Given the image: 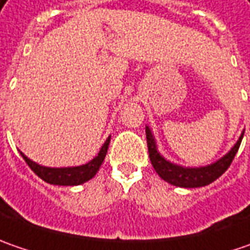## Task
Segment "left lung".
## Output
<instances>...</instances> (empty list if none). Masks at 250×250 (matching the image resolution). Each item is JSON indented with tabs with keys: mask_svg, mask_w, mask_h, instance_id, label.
<instances>
[{
	"mask_svg": "<svg viewBox=\"0 0 250 250\" xmlns=\"http://www.w3.org/2000/svg\"><path fill=\"white\" fill-rule=\"evenodd\" d=\"M242 138H244V132L239 136L238 142L234 145V147L229 150L224 157L217 160L216 163L206 166V167L189 168L178 166V164H174V163L164 159L157 150L156 140H154V136L151 135V130H150L149 126H146V139H147L151 166L161 177V179H164L166 182L171 184V185H175V187L179 188L206 187L208 184L214 182L218 177H221L228 169V167L231 166L236 151L241 146Z\"/></svg>",
	"mask_w": 250,
	"mask_h": 250,
	"instance_id": "left-lung-1",
	"label": "left lung"
}]
</instances>
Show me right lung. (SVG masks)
Segmentation results:
<instances>
[{
    "instance_id": "add662e5",
    "label": "right lung",
    "mask_w": 250,
    "mask_h": 250,
    "mask_svg": "<svg viewBox=\"0 0 250 250\" xmlns=\"http://www.w3.org/2000/svg\"><path fill=\"white\" fill-rule=\"evenodd\" d=\"M111 136L105 140V143L101 146L99 154L94 159L89 161L87 164H83L79 167H65V168H51L40 166L37 163H34L30 159H27L23 153L21 151L23 160L27 163V166L32 168L34 174L37 177H40L43 181L51 184V185H62V187H73V185H81L87 182L89 179L96 175V172L101 167L104 157L107 154L108 145H110Z\"/></svg>"
}]
</instances>
